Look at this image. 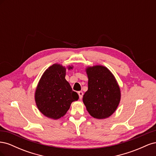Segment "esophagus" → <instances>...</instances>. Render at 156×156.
<instances>
[{
	"mask_svg": "<svg viewBox=\"0 0 156 156\" xmlns=\"http://www.w3.org/2000/svg\"><path fill=\"white\" fill-rule=\"evenodd\" d=\"M78 94H79V99H82V98H83V92H82V91H79L78 92Z\"/></svg>",
	"mask_w": 156,
	"mask_h": 156,
	"instance_id": "esophagus-1",
	"label": "esophagus"
}]
</instances>
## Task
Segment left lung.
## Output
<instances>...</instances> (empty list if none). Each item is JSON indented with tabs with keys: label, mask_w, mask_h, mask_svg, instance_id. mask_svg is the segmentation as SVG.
<instances>
[{
	"label": "left lung",
	"mask_w": 156,
	"mask_h": 156,
	"mask_svg": "<svg viewBox=\"0 0 156 156\" xmlns=\"http://www.w3.org/2000/svg\"><path fill=\"white\" fill-rule=\"evenodd\" d=\"M88 90L83 101L94 119H105L115 112L121 98L120 88L111 71L103 66L87 67Z\"/></svg>",
	"instance_id": "1"
}]
</instances>
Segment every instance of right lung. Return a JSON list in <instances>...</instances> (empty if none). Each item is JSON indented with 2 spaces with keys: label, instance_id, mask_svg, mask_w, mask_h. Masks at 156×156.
<instances>
[{
  "label": "right lung",
  "instance_id": "right-lung-1",
  "mask_svg": "<svg viewBox=\"0 0 156 156\" xmlns=\"http://www.w3.org/2000/svg\"><path fill=\"white\" fill-rule=\"evenodd\" d=\"M68 69L73 66H69ZM66 68L55 64L42 75L35 92V101L38 110L45 116L58 119L69 110L71 103L77 101L79 96L72 90L66 80Z\"/></svg>",
  "mask_w": 156,
  "mask_h": 156
}]
</instances>
